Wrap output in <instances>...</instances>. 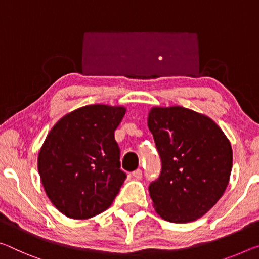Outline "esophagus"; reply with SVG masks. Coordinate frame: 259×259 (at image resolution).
<instances>
[{
    "instance_id": "34e87169",
    "label": "esophagus",
    "mask_w": 259,
    "mask_h": 259,
    "mask_svg": "<svg viewBox=\"0 0 259 259\" xmlns=\"http://www.w3.org/2000/svg\"><path fill=\"white\" fill-rule=\"evenodd\" d=\"M133 176L136 180H141L142 179V176H143V171H142V169H137V170H135V171H133Z\"/></svg>"
}]
</instances>
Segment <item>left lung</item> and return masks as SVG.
<instances>
[{
    "label": "left lung",
    "instance_id": "1",
    "mask_svg": "<svg viewBox=\"0 0 259 259\" xmlns=\"http://www.w3.org/2000/svg\"><path fill=\"white\" fill-rule=\"evenodd\" d=\"M147 125L161 158V174L149 187L155 212L170 223L197 220L228 186L231 142L212 118L181 106L152 107Z\"/></svg>",
    "mask_w": 259,
    "mask_h": 259
}]
</instances>
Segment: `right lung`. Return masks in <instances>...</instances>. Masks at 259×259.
<instances>
[{
    "label": "right lung",
    "instance_id": "obj_1",
    "mask_svg": "<svg viewBox=\"0 0 259 259\" xmlns=\"http://www.w3.org/2000/svg\"><path fill=\"white\" fill-rule=\"evenodd\" d=\"M126 108L88 105L65 114L49 131L38 170L53 205L71 219H90L112 205L126 175L114 133Z\"/></svg>",
    "mask_w": 259,
    "mask_h": 259
}]
</instances>
